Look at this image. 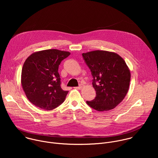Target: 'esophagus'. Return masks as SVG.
Returning <instances> with one entry per match:
<instances>
[{"instance_id":"1","label":"esophagus","mask_w":158,"mask_h":158,"mask_svg":"<svg viewBox=\"0 0 158 158\" xmlns=\"http://www.w3.org/2000/svg\"><path fill=\"white\" fill-rule=\"evenodd\" d=\"M82 85H79L78 87H75L74 89H82Z\"/></svg>"}]
</instances>
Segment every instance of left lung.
Here are the masks:
<instances>
[{
	"mask_svg": "<svg viewBox=\"0 0 158 158\" xmlns=\"http://www.w3.org/2000/svg\"><path fill=\"white\" fill-rule=\"evenodd\" d=\"M93 77L96 91L94 99L87 104L98 111L116 107L127 94L131 73L124 60L118 54L106 51H93L82 54Z\"/></svg>",
	"mask_w": 158,
	"mask_h": 158,
	"instance_id": "left-lung-1",
	"label": "left lung"
}]
</instances>
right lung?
Returning a JSON list of instances; mask_svg holds the SVG:
<instances>
[{"instance_id":"obj_1","label":"right lung","mask_w":158,"mask_h":158,"mask_svg":"<svg viewBox=\"0 0 158 158\" xmlns=\"http://www.w3.org/2000/svg\"><path fill=\"white\" fill-rule=\"evenodd\" d=\"M71 53L57 49L37 51L25 60L22 69L21 84L29 101L45 110L61 104L69 91L60 87L58 73L61 61Z\"/></svg>"}]
</instances>
